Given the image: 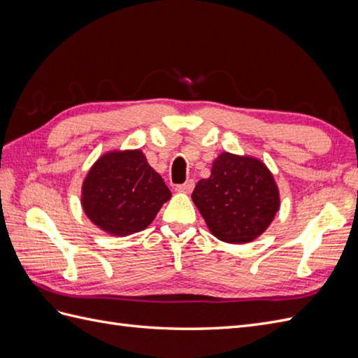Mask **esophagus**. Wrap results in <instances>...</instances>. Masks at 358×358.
I'll list each match as a JSON object with an SVG mask.
<instances>
[{
	"mask_svg": "<svg viewBox=\"0 0 358 358\" xmlns=\"http://www.w3.org/2000/svg\"><path fill=\"white\" fill-rule=\"evenodd\" d=\"M194 185H196V183H194V180H192V179H189V180H187L185 183H182V185H178L175 189H176L178 192L191 194V191L194 189Z\"/></svg>",
	"mask_w": 358,
	"mask_h": 358,
	"instance_id": "1",
	"label": "esophagus"
}]
</instances>
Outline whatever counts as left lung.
I'll list each match as a JSON object with an SVG mask.
<instances>
[{
    "mask_svg": "<svg viewBox=\"0 0 358 358\" xmlns=\"http://www.w3.org/2000/svg\"><path fill=\"white\" fill-rule=\"evenodd\" d=\"M191 199L209 231L233 245L262 236L280 208L279 188L264 162L230 152L213 159L210 176L197 182Z\"/></svg>",
    "mask_w": 358,
    "mask_h": 358,
    "instance_id": "obj_1",
    "label": "left lung"
}]
</instances>
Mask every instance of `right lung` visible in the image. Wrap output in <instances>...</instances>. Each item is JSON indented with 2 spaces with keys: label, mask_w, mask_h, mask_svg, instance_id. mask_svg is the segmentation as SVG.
Instances as JSON below:
<instances>
[{
  "label": "right lung",
  "mask_w": 358,
  "mask_h": 358,
  "mask_svg": "<svg viewBox=\"0 0 358 358\" xmlns=\"http://www.w3.org/2000/svg\"><path fill=\"white\" fill-rule=\"evenodd\" d=\"M170 197V189L142 149H112L86 173L80 203L94 225L122 237L149 227Z\"/></svg>",
  "instance_id": "obj_1"
}]
</instances>
